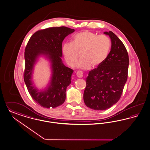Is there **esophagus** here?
<instances>
[{
  "label": "esophagus",
  "mask_w": 150,
  "mask_h": 150,
  "mask_svg": "<svg viewBox=\"0 0 150 150\" xmlns=\"http://www.w3.org/2000/svg\"><path fill=\"white\" fill-rule=\"evenodd\" d=\"M76 76H77V77L79 78H83V72L81 71H78V72H76Z\"/></svg>",
  "instance_id": "1"
}]
</instances>
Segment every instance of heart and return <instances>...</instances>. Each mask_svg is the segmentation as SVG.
<instances>
[{
	"instance_id": "obj_1",
	"label": "heart",
	"mask_w": 150,
	"mask_h": 150,
	"mask_svg": "<svg viewBox=\"0 0 150 150\" xmlns=\"http://www.w3.org/2000/svg\"><path fill=\"white\" fill-rule=\"evenodd\" d=\"M111 48V41L104 35H98L93 32L85 31L74 36L71 42L65 43L62 47V54L67 65L74 67L76 64L79 69H88L100 66L106 59Z\"/></svg>"
}]
</instances>
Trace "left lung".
Wrapping results in <instances>:
<instances>
[{
  "label": "left lung",
  "instance_id": "left-lung-1",
  "mask_svg": "<svg viewBox=\"0 0 150 150\" xmlns=\"http://www.w3.org/2000/svg\"><path fill=\"white\" fill-rule=\"evenodd\" d=\"M111 41V50L105 62L89 71L83 101L88 108L105 110L118 102L126 83L129 55L123 42L112 31H105Z\"/></svg>",
  "mask_w": 150,
  "mask_h": 150
}]
</instances>
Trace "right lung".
I'll return each instance as SVG.
<instances>
[{
	"label": "right lung",
	"mask_w": 150,
	"mask_h": 150,
	"mask_svg": "<svg viewBox=\"0 0 150 150\" xmlns=\"http://www.w3.org/2000/svg\"><path fill=\"white\" fill-rule=\"evenodd\" d=\"M75 31L65 26L49 28L36 31L28 42L25 50L24 82L31 98L45 108H55L64 103L67 86L71 82L74 70L62 62L64 39ZM40 57L50 63L51 77L48 85L40 90L32 80L35 65Z\"/></svg>",
	"instance_id": "add662e5"
}]
</instances>
